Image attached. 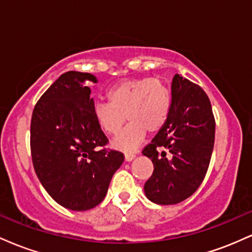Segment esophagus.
<instances>
[{"label":"esophagus","instance_id":"34e87169","mask_svg":"<svg viewBox=\"0 0 252 252\" xmlns=\"http://www.w3.org/2000/svg\"><path fill=\"white\" fill-rule=\"evenodd\" d=\"M135 156H136L135 153H126V154L124 155V158H126V161H128V162H130V161L134 160Z\"/></svg>","mask_w":252,"mask_h":252}]
</instances>
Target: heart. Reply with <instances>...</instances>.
<instances>
[{"label": "heart", "instance_id": "obj_1", "mask_svg": "<svg viewBox=\"0 0 252 252\" xmlns=\"http://www.w3.org/2000/svg\"><path fill=\"white\" fill-rule=\"evenodd\" d=\"M109 103L94 102L92 116L97 126L108 135L120 131L128 118L130 123L112 141V147L132 152L147 131L158 132L168 121L172 94L158 78H135L117 83L106 92Z\"/></svg>", "mask_w": 252, "mask_h": 252}]
</instances>
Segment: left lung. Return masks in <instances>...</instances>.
I'll list each match as a JSON object with an SVG mask.
<instances>
[{
  "label": "left lung",
  "mask_w": 252,
  "mask_h": 252,
  "mask_svg": "<svg viewBox=\"0 0 252 252\" xmlns=\"http://www.w3.org/2000/svg\"><path fill=\"white\" fill-rule=\"evenodd\" d=\"M215 132L207 94L199 85L175 74L168 121L142 150L154 164V172L144 184L150 201L174 205L199 189L209 169Z\"/></svg>",
  "instance_id": "obj_1"
}]
</instances>
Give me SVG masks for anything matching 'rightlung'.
I'll use <instances>...</instances> for the list:
<instances>
[{"label": "right lung", "instance_id": "1", "mask_svg": "<svg viewBox=\"0 0 252 252\" xmlns=\"http://www.w3.org/2000/svg\"><path fill=\"white\" fill-rule=\"evenodd\" d=\"M91 73L68 71L37 100L31 122L34 170L47 193L62 206L86 211L105 198L112 175L124 161L104 148L108 138L92 116Z\"/></svg>", "mask_w": 252, "mask_h": 252}]
</instances>
